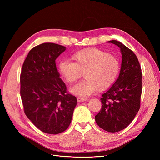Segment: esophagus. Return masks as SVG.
Instances as JSON below:
<instances>
[{
    "label": "esophagus",
    "instance_id": "esophagus-1",
    "mask_svg": "<svg viewBox=\"0 0 160 160\" xmlns=\"http://www.w3.org/2000/svg\"><path fill=\"white\" fill-rule=\"evenodd\" d=\"M87 100H88V99H86V98H77V101H78V102H79V103L84 102V101H86Z\"/></svg>",
    "mask_w": 160,
    "mask_h": 160
}]
</instances>
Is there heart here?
Segmentation results:
<instances>
[{
	"instance_id": "heart-1",
	"label": "heart",
	"mask_w": 160,
	"mask_h": 160,
	"mask_svg": "<svg viewBox=\"0 0 160 160\" xmlns=\"http://www.w3.org/2000/svg\"><path fill=\"white\" fill-rule=\"evenodd\" d=\"M73 62L62 61L59 71L67 83H75L83 74L85 79L70 89L72 94L81 97L91 95L98 89L110 88L117 79L119 61L117 57L96 48L79 51L72 55Z\"/></svg>"
}]
</instances>
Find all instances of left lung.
I'll return each instance as SVG.
<instances>
[{"label": "left lung", "mask_w": 160, "mask_h": 160, "mask_svg": "<svg viewBox=\"0 0 160 160\" xmlns=\"http://www.w3.org/2000/svg\"><path fill=\"white\" fill-rule=\"evenodd\" d=\"M108 42L119 47L122 65L118 79L102 95V106L95 119L101 129L115 133L127 128L138 112L142 75L138 58L132 50L119 41Z\"/></svg>", "instance_id": "obj_1"}]
</instances>
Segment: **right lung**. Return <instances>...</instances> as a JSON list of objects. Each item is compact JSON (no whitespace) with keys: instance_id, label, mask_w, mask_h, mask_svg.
Wrapping results in <instances>:
<instances>
[{"instance_id":"add662e5","label":"right lung","mask_w":160,"mask_h":160,"mask_svg":"<svg viewBox=\"0 0 160 160\" xmlns=\"http://www.w3.org/2000/svg\"><path fill=\"white\" fill-rule=\"evenodd\" d=\"M65 49L52 42L36 46L28 52L21 73L25 113L38 129L49 134L68 128L77 103L75 97L67 93L56 67V59Z\"/></svg>"}]
</instances>
